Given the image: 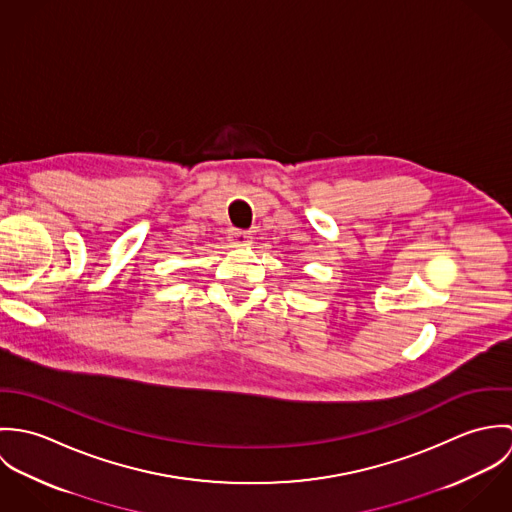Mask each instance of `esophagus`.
<instances>
[{"mask_svg": "<svg viewBox=\"0 0 512 512\" xmlns=\"http://www.w3.org/2000/svg\"><path fill=\"white\" fill-rule=\"evenodd\" d=\"M230 242L234 244V246H246V244H250V232H246V230H232L230 232Z\"/></svg>", "mask_w": 512, "mask_h": 512, "instance_id": "obj_1", "label": "esophagus"}]
</instances>
